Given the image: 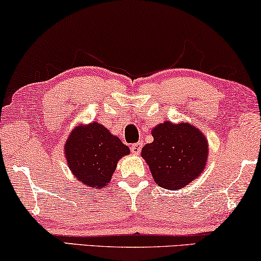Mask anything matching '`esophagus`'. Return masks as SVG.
<instances>
[{"label":"esophagus","mask_w":261,"mask_h":261,"mask_svg":"<svg viewBox=\"0 0 261 261\" xmlns=\"http://www.w3.org/2000/svg\"><path fill=\"white\" fill-rule=\"evenodd\" d=\"M141 149H142V142L141 141L135 142V144H133V145L130 146V151L133 152L134 154H139Z\"/></svg>","instance_id":"esophagus-1"}]
</instances>
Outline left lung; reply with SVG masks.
Segmentation results:
<instances>
[{
  "label": "left lung",
  "instance_id": "obj_1",
  "mask_svg": "<svg viewBox=\"0 0 261 261\" xmlns=\"http://www.w3.org/2000/svg\"><path fill=\"white\" fill-rule=\"evenodd\" d=\"M152 137L154 140L142 147L141 155L159 187L177 190L201 176L209 147L198 128L165 121L153 128Z\"/></svg>",
  "mask_w": 261,
  "mask_h": 261
}]
</instances>
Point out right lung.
Returning a JSON list of instances; mask_svg holds the SVG:
<instances>
[{"mask_svg": "<svg viewBox=\"0 0 261 261\" xmlns=\"http://www.w3.org/2000/svg\"><path fill=\"white\" fill-rule=\"evenodd\" d=\"M64 151L73 176L94 189L108 185L117 162L130 152L128 146L98 122L74 128Z\"/></svg>", "mask_w": 261, "mask_h": 261, "instance_id": "add662e5", "label": "right lung"}]
</instances>
